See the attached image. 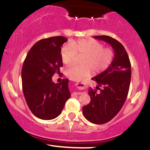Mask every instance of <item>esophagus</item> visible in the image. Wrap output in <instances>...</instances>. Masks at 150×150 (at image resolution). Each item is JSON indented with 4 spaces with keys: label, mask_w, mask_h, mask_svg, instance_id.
Listing matches in <instances>:
<instances>
[{
    "label": "esophagus",
    "mask_w": 150,
    "mask_h": 150,
    "mask_svg": "<svg viewBox=\"0 0 150 150\" xmlns=\"http://www.w3.org/2000/svg\"><path fill=\"white\" fill-rule=\"evenodd\" d=\"M75 93V94H81V92H74Z\"/></svg>",
    "instance_id": "obj_1"
}]
</instances>
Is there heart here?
<instances>
[{
    "mask_svg": "<svg viewBox=\"0 0 150 150\" xmlns=\"http://www.w3.org/2000/svg\"><path fill=\"white\" fill-rule=\"evenodd\" d=\"M61 59L65 65H70L75 61L77 55L84 56L81 61L83 65H72L65 71L68 78L74 81H82L94 74L103 73L109 68L114 59V51L104 47L102 43L93 39H83L65 45L61 49Z\"/></svg>",
    "mask_w": 150,
    "mask_h": 150,
    "instance_id": "obj_1",
    "label": "heart"
}]
</instances>
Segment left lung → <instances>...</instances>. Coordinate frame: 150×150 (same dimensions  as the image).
<instances>
[{"label":"left lung","instance_id":"left-lung-1","mask_svg":"<svg viewBox=\"0 0 150 150\" xmlns=\"http://www.w3.org/2000/svg\"><path fill=\"white\" fill-rule=\"evenodd\" d=\"M107 42L114 50L113 63L107 70L92 78L99 85L90 89L91 101L82 108L83 115L91 123L104 124L110 121L121 109L128 96L131 78V64L125 48L108 36H94ZM98 89L100 92H97Z\"/></svg>","mask_w":150,"mask_h":150}]
</instances>
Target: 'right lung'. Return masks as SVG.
<instances>
[{"label": "right lung", "instance_id": "right-lung-1", "mask_svg": "<svg viewBox=\"0 0 150 150\" xmlns=\"http://www.w3.org/2000/svg\"><path fill=\"white\" fill-rule=\"evenodd\" d=\"M64 37L43 39L31 48L22 69V90L30 111L37 118L51 120L61 113L70 97L68 79L54 83L52 77L61 74V46Z\"/></svg>", "mask_w": 150, "mask_h": 150}]
</instances>
